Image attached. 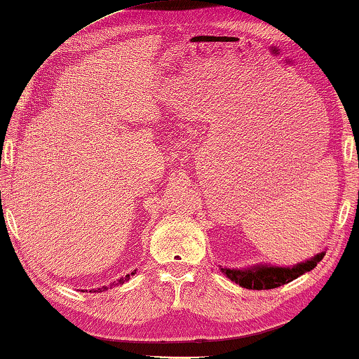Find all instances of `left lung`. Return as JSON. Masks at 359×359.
<instances>
[{
    "instance_id": "obj_1",
    "label": "left lung",
    "mask_w": 359,
    "mask_h": 359,
    "mask_svg": "<svg viewBox=\"0 0 359 359\" xmlns=\"http://www.w3.org/2000/svg\"><path fill=\"white\" fill-rule=\"evenodd\" d=\"M324 257V252L316 254L315 257L310 260L300 262V264L294 266H273V265H259L252 266V269H244V270H235V269H220V271L226 275V278L236 284H240L241 287L246 289H273L280 287L283 284L291 283L295 278H299L304 273L313 270L316 266L318 262H321Z\"/></svg>"
}]
</instances>
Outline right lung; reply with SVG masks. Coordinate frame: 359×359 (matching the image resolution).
<instances>
[{
    "mask_svg": "<svg viewBox=\"0 0 359 359\" xmlns=\"http://www.w3.org/2000/svg\"><path fill=\"white\" fill-rule=\"evenodd\" d=\"M134 273H135V270H134L133 273H130V275H126L124 278H119V280L116 281V284H123V283H126V281L129 280V278L134 275ZM107 289H108V287H107V286H104V287H99V291H95V289H93V292H102V291H107Z\"/></svg>",
    "mask_w": 359,
    "mask_h": 359,
    "instance_id": "1",
    "label": "right lung"
}]
</instances>
